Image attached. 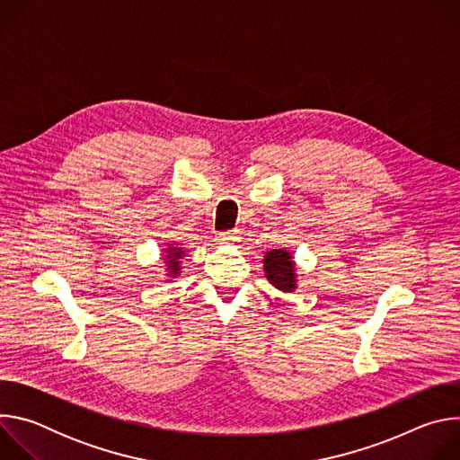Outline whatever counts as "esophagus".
<instances>
[{"instance_id":"obj_1","label":"esophagus","mask_w":460,"mask_h":460,"mask_svg":"<svg viewBox=\"0 0 460 460\" xmlns=\"http://www.w3.org/2000/svg\"><path fill=\"white\" fill-rule=\"evenodd\" d=\"M240 240V236H238V233L236 231H226V233H218L217 234V242L218 243H236Z\"/></svg>"}]
</instances>
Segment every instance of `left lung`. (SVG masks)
<instances>
[{"label": "left lung", "instance_id": "1", "mask_svg": "<svg viewBox=\"0 0 460 460\" xmlns=\"http://www.w3.org/2000/svg\"><path fill=\"white\" fill-rule=\"evenodd\" d=\"M264 271L279 291L293 293L296 289V273L291 252L286 249H273L264 256Z\"/></svg>", "mask_w": 460, "mask_h": 460}]
</instances>
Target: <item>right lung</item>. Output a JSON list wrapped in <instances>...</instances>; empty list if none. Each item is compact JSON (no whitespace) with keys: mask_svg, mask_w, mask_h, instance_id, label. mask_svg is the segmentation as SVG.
<instances>
[{"mask_svg":"<svg viewBox=\"0 0 460 460\" xmlns=\"http://www.w3.org/2000/svg\"><path fill=\"white\" fill-rule=\"evenodd\" d=\"M167 254H165V264H167V277H178L180 275V264H181V256H183V249L174 245V243H167V249H164Z\"/></svg>","mask_w":460,"mask_h":460,"instance_id":"obj_1","label":"right lung"}]
</instances>
